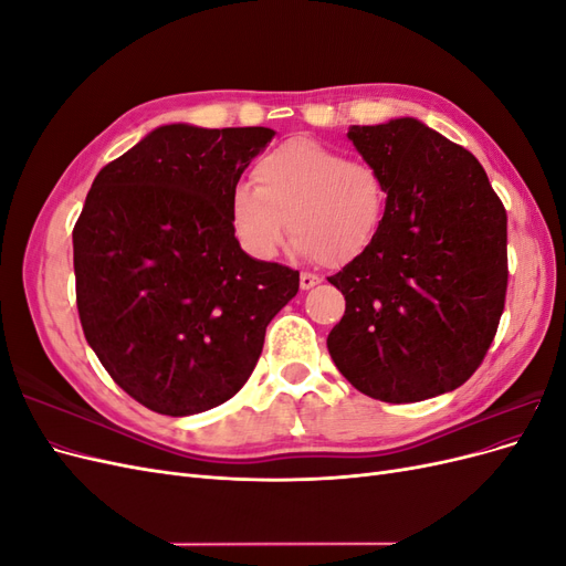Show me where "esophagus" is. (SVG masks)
I'll return each instance as SVG.
<instances>
[{
    "label": "esophagus",
    "mask_w": 566,
    "mask_h": 566,
    "mask_svg": "<svg viewBox=\"0 0 566 566\" xmlns=\"http://www.w3.org/2000/svg\"><path fill=\"white\" fill-rule=\"evenodd\" d=\"M318 283H321V276H316V273H306V271L300 273V287L302 290H312Z\"/></svg>",
    "instance_id": "obj_1"
}]
</instances>
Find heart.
I'll list each match as a JSON object with an SVG mask.
<instances>
[{
	"mask_svg": "<svg viewBox=\"0 0 566 566\" xmlns=\"http://www.w3.org/2000/svg\"><path fill=\"white\" fill-rule=\"evenodd\" d=\"M254 186L238 184L229 200L231 231L250 256L269 262L283 238L325 264L361 256L382 227L387 188L375 167L347 160L312 139H290L254 163Z\"/></svg>",
	"mask_w": 566,
	"mask_h": 566,
	"instance_id": "b5f03b06",
	"label": "heart"
}]
</instances>
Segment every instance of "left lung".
Here are the masks:
<instances>
[{
	"instance_id": "8db88e82",
	"label": "left lung",
	"mask_w": 566,
	"mask_h": 566,
	"mask_svg": "<svg viewBox=\"0 0 566 566\" xmlns=\"http://www.w3.org/2000/svg\"><path fill=\"white\" fill-rule=\"evenodd\" d=\"M347 136L380 172L387 208L373 245L328 279L347 302L331 358L373 399L439 397L479 368L499 328L505 208L472 153L416 117Z\"/></svg>"
}]
</instances>
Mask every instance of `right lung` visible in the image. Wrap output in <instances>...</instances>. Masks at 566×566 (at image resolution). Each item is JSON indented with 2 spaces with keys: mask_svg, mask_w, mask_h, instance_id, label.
<instances>
[{
  "mask_svg": "<svg viewBox=\"0 0 566 566\" xmlns=\"http://www.w3.org/2000/svg\"><path fill=\"white\" fill-rule=\"evenodd\" d=\"M269 127L163 125L96 175L73 231L84 337L132 399L184 418L252 375L300 271L260 262L229 200Z\"/></svg>",
  "mask_w": 566,
  "mask_h": 566,
  "instance_id": "add662e5",
  "label": "right lung"
}]
</instances>
